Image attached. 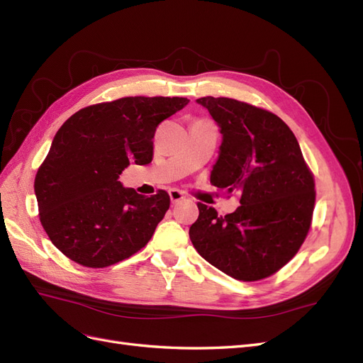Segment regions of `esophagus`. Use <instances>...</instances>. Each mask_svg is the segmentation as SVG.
Listing matches in <instances>:
<instances>
[{
    "label": "esophagus",
    "instance_id": "obj_1",
    "mask_svg": "<svg viewBox=\"0 0 363 363\" xmlns=\"http://www.w3.org/2000/svg\"><path fill=\"white\" fill-rule=\"evenodd\" d=\"M169 199H171V203H179V201H182V200H184L186 196H184V194L182 192V191H179V189H169Z\"/></svg>",
    "mask_w": 363,
    "mask_h": 363
}]
</instances>
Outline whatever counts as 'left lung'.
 Listing matches in <instances>:
<instances>
[{"label":"left lung","mask_w":363,"mask_h":363,"mask_svg":"<svg viewBox=\"0 0 363 363\" xmlns=\"http://www.w3.org/2000/svg\"><path fill=\"white\" fill-rule=\"evenodd\" d=\"M223 135L211 183L238 194L233 213L199 203L189 228L195 250L236 280L269 277L296 255L311 228L313 175L298 140L274 113L232 98H199Z\"/></svg>","instance_id":"8db88e82"}]
</instances>
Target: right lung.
Listing matches in <instances>:
<instances>
[{
  "label": "right lung",
  "instance_id": "1",
  "mask_svg": "<svg viewBox=\"0 0 363 363\" xmlns=\"http://www.w3.org/2000/svg\"><path fill=\"white\" fill-rule=\"evenodd\" d=\"M188 103L182 96H125L65 121L35 179L42 227L65 256L106 268L147 245L169 195H140L118 179L130 162L152 160L156 127Z\"/></svg>",
  "mask_w": 363,
  "mask_h": 363
}]
</instances>
